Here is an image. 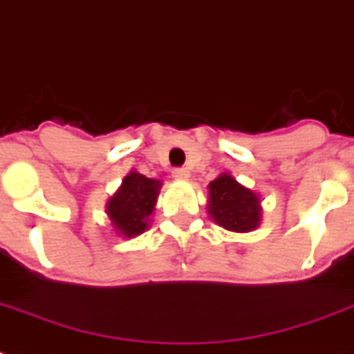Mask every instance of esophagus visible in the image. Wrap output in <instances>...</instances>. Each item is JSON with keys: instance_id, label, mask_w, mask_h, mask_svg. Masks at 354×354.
Masks as SVG:
<instances>
[{"instance_id": "34e87169", "label": "esophagus", "mask_w": 354, "mask_h": 354, "mask_svg": "<svg viewBox=\"0 0 354 354\" xmlns=\"http://www.w3.org/2000/svg\"><path fill=\"white\" fill-rule=\"evenodd\" d=\"M172 178L174 180H187L189 178V171L187 169H183V167H178V169H172Z\"/></svg>"}]
</instances>
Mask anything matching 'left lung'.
Wrapping results in <instances>:
<instances>
[{
    "instance_id": "left-lung-1",
    "label": "left lung",
    "mask_w": 354,
    "mask_h": 354,
    "mask_svg": "<svg viewBox=\"0 0 354 354\" xmlns=\"http://www.w3.org/2000/svg\"><path fill=\"white\" fill-rule=\"evenodd\" d=\"M207 189V213L218 226L235 233H248L259 226L263 215L261 198L252 189L236 182L230 172H222Z\"/></svg>"
}]
</instances>
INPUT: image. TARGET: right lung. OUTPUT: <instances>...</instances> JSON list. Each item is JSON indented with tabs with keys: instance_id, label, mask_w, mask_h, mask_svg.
<instances>
[{
	"instance_id": "1",
	"label": "right lung",
	"mask_w": 354,
	"mask_h": 354,
	"mask_svg": "<svg viewBox=\"0 0 354 354\" xmlns=\"http://www.w3.org/2000/svg\"><path fill=\"white\" fill-rule=\"evenodd\" d=\"M160 187V180L143 176L138 171L122 178L121 187L106 204V213L119 235L132 239L149 230Z\"/></svg>"
}]
</instances>
